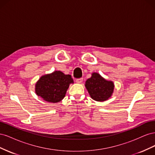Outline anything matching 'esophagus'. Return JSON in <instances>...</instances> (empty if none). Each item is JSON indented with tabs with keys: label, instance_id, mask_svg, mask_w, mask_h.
Here are the masks:
<instances>
[{
	"label": "esophagus",
	"instance_id": "1",
	"mask_svg": "<svg viewBox=\"0 0 155 155\" xmlns=\"http://www.w3.org/2000/svg\"><path fill=\"white\" fill-rule=\"evenodd\" d=\"M76 83H81L82 81H83V78H79V79H77L76 80Z\"/></svg>",
	"mask_w": 155,
	"mask_h": 155
}]
</instances>
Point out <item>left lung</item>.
Instances as JSON below:
<instances>
[{
  "label": "left lung",
  "mask_w": 155,
  "mask_h": 155,
  "mask_svg": "<svg viewBox=\"0 0 155 155\" xmlns=\"http://www.w3.org/2000/svg\"><path fill=\"white\" fill-rule=\"evenodd\" d=\"M85 87L93 100L104 101L111 96L114 86L113 83L105 80L99 74L93 73L86 81Z\"/></svg>",
  "instance_id": "8db88e82"
}]
</instances>
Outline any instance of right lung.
<instances>
[{
	"mask_svg": "<svg viewBox=\"0 0 155 155\" xmlns=\"http://www.w3.org/2000/svg\"><path fill=\"white\" fill-rule=\"evenodd\" d=\"M73 83L70 75L55 71L39 79L35 85V92L46 101L57 103L63 99L70 84Z\"/></svg>",
	"mask_w": 155,
	"mask_h": 155,
	"instance_id": "right-lung-1",
	"label": "right lung"
}]
</instances>
